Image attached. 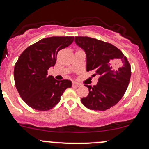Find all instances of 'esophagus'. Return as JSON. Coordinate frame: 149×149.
I'll use <instances>...</instances> for the list:
<instances>
[{
    "instance_id": "esophagus-1",
    "label": "esophagus",
    "mask_w": 149,
    "mask_h": 149,
    "mask_svg": "<svg viewBox=\"0 0 149 149\" xmlns=\"http://www.w3.org/2000/svg\"><path fill=\"white\" fill-rule=\"evenodd\" d=\"M82 86V85H81V83H79L78 82H73V87L78 88V87H80V86Z\"/></svg>"
}]
</instances>
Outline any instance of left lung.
Instances as JSON below:
<instances>
[{"mask_svg": "<svg viewBox=\"0 0 149 149\" xmlns=\"http://www.w3.org/2000/svg\"><path fill=\"white\" fill-rule=\"evenodd\" d=\"M75 42L86 52V71L94 70L100 76L97 85H86L89 94L81 102L92 110L113 107L123 97L130 81L131 66L127 57L115 46L97 39L76 37Z\"/></svg>", "mask_w": 149, "mask_h": 149, "instance_id": "obj_1", "label": "left lung"}]
</instances>
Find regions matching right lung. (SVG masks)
Here are the masks:
<instances>
[{
  "mask_svg": "<svg viewBox=\"0 0 149 149\" xmlns=\"http://www.w3.org/2000/svg\"><path fill=\"white\" fill-rule=\"evenodd\" d=\"M74 37H51L29 46L15 65L14 79L19 95L27 105L40 111L49 110L58 103L69 80L57 81L47 76L56 61L58 52L71 45Z\"/></svg>",
  "mask_w": 149,
  "mask_h": 149,
  "instance_id": "right-lung-1",
  "label": "right lung"
}]
</instances>
